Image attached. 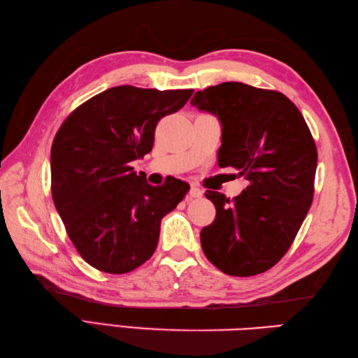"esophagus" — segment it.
<instances>
[{
  "label": "esophagus",
  "mask_w": 358,
  "mask_h": 358,
  "mask_svg": "<svg viewBox=\"0 0 358 358\" xmlns=\"http://www.w3.org/2000/svg\"><path fill=\"white\" fill-rule=\"evenodd\" d=\"M189 196H191V199H201V196H203V191H201L200 187L192 186L191 191H189Z\"/></svg>",
  "instance_id": "1"
}]
</instances>
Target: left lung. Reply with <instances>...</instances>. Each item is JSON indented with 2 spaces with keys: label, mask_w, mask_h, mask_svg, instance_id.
Masks as SVG:
<instances>
[{
  "label": "left lung",
  "mask_w": 358,
  "mask_h": 358,
  "mask_svg": "<svg viewBox=\"0 0 358 358\" xmlns=\"http://www.w3.org/2000/svg\"><path fill=\"white\" fill-rule=\"evenodd\" d=\"M191 104L222 123L218 166L234 167L248 181L232 200L206 191L217 215L201 229L203 252L227 275H257L283 258L313 204V134L277 90L222 83L199 90Z\"/></svg>",
  "instance_id": "8db88e82"
}]
</instances>
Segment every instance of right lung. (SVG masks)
<instances>
[{"label":"right lung","mask_w":358,"mask_h":358,"mask_svg":"<svg viewBox=\"0 0 358 358\" xmlns=\"http://www.w3.org/2000/svg\"><path fill=\"white\" fill-rule=\"evenodd\" d=\"M192 89L117 86L69 113L50 149V189L66 232L92 268L127 273L154 255L162 218L185 199L177 178L150 186L131 163L152 150L155 127Z\"/></svg>","instance_id":"add662e5"}]
</instances>
